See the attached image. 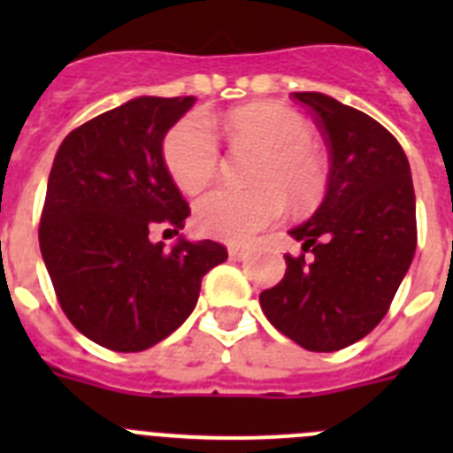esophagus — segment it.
<instances>
[{
	"mask_svg": "<svg viewBox=\"0 0 453 453\" xmlns=\"http://www.w3.org/2000/svg\"><path fill=\"white\" fill-rule=\"evenodd\" d=\"M247 254H250V250L245 245H229V256L234 261H242V258H247Z\"/></svg>",
	"mask_w": 453,
	"mask_h": 453,
	"instance_id": "obj_1",
	"label": "esophagus"
}]
</instances>
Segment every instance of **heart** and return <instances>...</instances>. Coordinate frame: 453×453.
<instances>
[{
	"instance_id": "b5f03b06",
	"label": "heart",
	"mask_w": 453,
	"mask_h": 453,
	"mask_svg": "<svg viewBox=\"0 0 453 453\" xmlns=\"http://www.w3.org/2000/svg\"><path fill=\"white\" fill-rule=\"evenodd\" d=\"M235 145L261 151L251 170L250 190L218 188L195 206V222L203 235L224 242H247L258 231L281 219L288 197L297 206H311L326 186V165L313 145L308 119L286 104L263 102L234 108L224 118ZM163 156L172 181L195 195L215 177L219 145L215 131L202 115H188L170 129Z\"/></svg>"
}]
</instances>
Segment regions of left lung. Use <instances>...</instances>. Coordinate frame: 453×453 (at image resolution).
<instances>
[{
  "label": "left lung",
  "mask_w": 453,
  "mask_h": 453,
  "mask_svg": "<svg viewBox=\"0 0 453 453\" xmlns=\"http://www.w3.org/2000/svg\"><path fill=\"white\" fill-rule=\"evenodd\" d=\"M329 145L322 203L288 234L286 274L261 292L272 326L308 351H338L365 338L390 308L418 245L411 165L395 135L363 111L322 92H292ZM311 253V257H306Z\"/></svg>",
  "instance_id": "1"
}]
</instances>
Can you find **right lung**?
<instances>
[{
  "mask_svg": "<svg viewBox=\"0 0 453 453\" xmlns=\"http://www.w3.org/2000/svg\"><path fill=\"white\" fill-rule=\"evenodd\" d=\"M195 97H135L72 131L56 151L40 218V251L63 313L92 342L142 351L177 331L208 270L213 240L179 234L190 215L163 158V138Z\"/></svg>",
  "mask_w": 453,
  "mask_h": 453,
  "instance_id": "add662e5",
  "label": "right lung"
}]
</instances>
